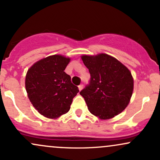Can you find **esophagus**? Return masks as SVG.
<instances>
[{"mask_svg": "<svg viewBox=\"0 0 160 160\" xmlns=\"http://www.w3.org/2000/svg\"><path fill=\"white\" fill-rule=\"evenodd\" d=\"M82 88H83V86H82V84H80V86H78V89H79V90H80V91L82 90Z\"/></svg>", "mask_w": 160, "mask_h": 160, "instance_id": "obj_1", "label": "esophagus"}]
</instances>
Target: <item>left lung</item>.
I'll return each mask as SVG.
<instances>
[{
    "mask_svg": "<svg viewBox=\"0 0 160 160\" xmlns=\"http://www.w3.org/2000/svg\"><path fill=\"white\" fill-rule=\"evenodd\" d=\"M91 75L90 83L80 92L89 111L100 120H109L123 111L132 95L131 71L114 57L106 54L82 55Z\"/></svg>",
    "mask_w": 160,
    "mask_h": 160,
    "instance_id": "8db88e82",
    "label": "left lung"
}]
</instances>
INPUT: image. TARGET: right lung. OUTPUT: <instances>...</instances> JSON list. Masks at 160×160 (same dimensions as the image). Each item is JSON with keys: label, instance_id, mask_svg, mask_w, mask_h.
I'll return each instance as SVG.
<instances>
[{"label": "right lung", "instance_id": "right-lung-1", "mask_svg": "<svg viewBox=\"0 0 160 160\" xmlns=\"http://www.w3.org/2000/svg\"><path fill=\"white\" fill-rule=\"evenodd\" d=\"M71 58L52 55L36 62L28 70L25 89L38 113L49 119H57L69 111L79 92L65 72Z\"/></svg>", "mask_w": 160, "mask_h": 160}]
</instances>
